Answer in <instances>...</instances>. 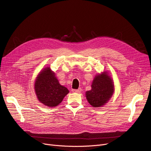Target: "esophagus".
Here are the masks:
<instances>
[{
	"instance_id": "esophagus-1",
	"label": "esophagus",
	"mask_w": 151,
	"mask_h": 151,
	"mask_svg": "<svg viewBox=\"0 0 151 151\" xmlns=\"http://www.w3.org/2000/svg\"><path fill=\"white\" fill-rule=\"evenodd\" d=\"M72 91L74 93H80L81 92V89L79 88L77 89H72Z\"/></svg>"
}]
</instances>
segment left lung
I'll return each mask as SVG.
<instances>
[{
    "instance_id": "left-lung-1",
    "label": "left lung",
    "mask_w": 151,
    "mask_h": 151,
    "mask_svg": "<svg viewBox=\"0 0 151 151\" xmlns=\"http://www.w3.org/2000/svg\"><path fill=\"white\" fill-rule=\"evenodd\" d=\"M91 89L86 93L89 103L93 107L98 108L107 103L114 92V86L111 77L106 72L98 74L91 85Z\"/></svg>"
}]
</instances>
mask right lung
I'll return each mask as SVG.
<instances>
[{
    "instance_id": "right-lung-1",
    "label": "right lung",
    "mask_w": 151,
    "mask_h": 151,
    "mask_svg": "<svg viewBox=\"0 0 151 151\" xmlns=\"http://www.w3.org/2000/svg\"><path fill=\"white\" fill-rule=\"evenodd\" d=\"M54 73L47 67L36 77L35 84V93L39 101L49 107L60 104L69 91L59 84Z\"/></svg>"
}]
</instances>
